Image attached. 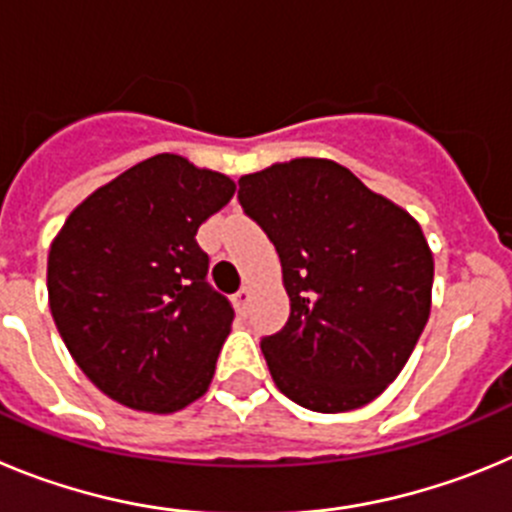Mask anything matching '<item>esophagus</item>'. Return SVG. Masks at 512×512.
<instances>
[{
    "instance_id": "34e87169",
    "label": "esophagus",
    "mask_w": 512,
    "mask_h": 512,
    "mask_svg": "<svg viewBox=\"0 0 512 512\" xmlns=\"http://www.w3.org/2000/svg\"><path fill=\"white\" fill-rule=\"evenodd\" d=\"M234 301H237L239 308L250 306V301H252V288H250V285H245V288H239V293H237V296H234Z\"/></svg>"
}]
</instances>
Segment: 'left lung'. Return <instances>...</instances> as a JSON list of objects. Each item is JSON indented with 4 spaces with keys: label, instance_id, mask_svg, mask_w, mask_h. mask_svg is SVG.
Instances as JSON below:
<instances>
[{
    "label": "left lung",
    "instance_id": "1",
    "mask_svg": "<svg viewBox=\"0 0 512 512\" xmlns=\"http://www.w3.org/2000/svg\"><path fill=\"white\" fill-rule=\"evenodd\" d=\"M239 204L283 265L288 324L260 342L280 393L316 413L372 403L431 313L434 255L421 224L326 158L242 176Z\"/></svg>",
    "mask_w": 512,
    "mask_h": 512
}]
</instances>
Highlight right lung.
<instances>
[{
  "label": "right lung",
  "instance_id": "obj_1",
  "mask_svg": "<svg viewBox=\"0 0 512 512\" xmlns=\"http://www.w3.org/2000/svg\"><path fill=\"white\" fill-rule=\"evenodd\" d=\"M234 181L160 153L96 188L48 252V301L68 352L132 411L176 413L209 390L234 311L206 283L201 224Z\"/></svg>",
  "mask_w": 512,
  "mask_h": 512
}]
</instances>
